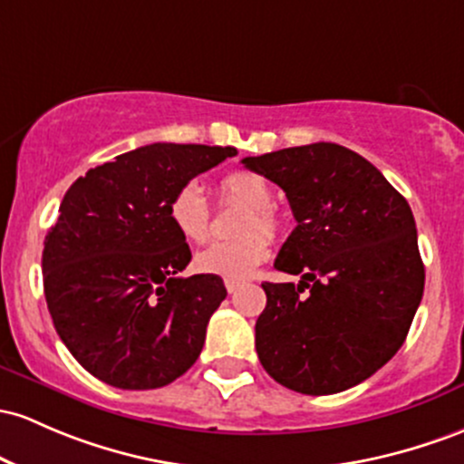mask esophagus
<instances>
[{
  "mask_svg": "<svg viewBox=\"0 0 464 464\" xmlns=\"http://www.w3.org/2000/svg\"><path fill=\"white\" fill-rule=\"evenodd\" d=\"M224 286H227V290H228V293H236V290L237 288H240L242 286V284L240 282H231V279H227V282H224Z\"/></svg>",
  "mask_w": 464,
  "mask_h": 464,
  "instance_id": "34e87169",
  "label": "esophagus"
}]
</instances>
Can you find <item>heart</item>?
<instances>
[{"label": "heart", "mask_w": 464, "mask_h": 464, "mask_svg": "<svg viewBox=\"0 0 464 464\" xmlns=\"http://www.w3.org/2000/svg\"><path fill=\"white\" fill-rule=\"evenodd\" d=\"M220 196L246 207L237 222V240L216 242L193 259L198 273L244 282L268 257V240L279 233V218L273 208V189L264 176L236 169L222 176ZM167 218L178 236L187 242H202L208 236V207L196 185H182L167 202Z\"/></svg>", "instance_id": "1"}]
</instances>
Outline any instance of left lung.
Masks as SVG:
<instances>
[{
	"mask_svg": "<svg viewBox=\"0 0 464 464\" xmlns=\"http://www.w3.org/2000/svg\"><path fill=\"white\" fill-rule=\"evenodd\" d=\"M286 193L297 227L275 259L302 282H264L259 363L310 396L359 385L403 345L425 288L416 222L385 176L334 142L242 160Z\"/></svg>",
	"mask_w": 464,
	"mask_h": 464,
	"instance_id": "obj_1",
	"label": "left lung"
}]
</instances>
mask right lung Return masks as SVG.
<instances>
[{
    "instance_id": "obj_1",
    "label": "right lung",
    "mask_w": 464,
    "mask_h": 464,
    "mask_svg": "<svg viewBox=\"0 0 464 464\" xmlns=\"http://www.w3.org/2000/svg\"><path fill=\"white\" fill-rule=\"evenodd\" d=\"M236 154L154 142L94 167L65 191L44 242V293L65 348L103 383L156 390L200 356L227 288L213 275L178 277L191 251L167 202Z\"/></svg>"
}]
</instances>
